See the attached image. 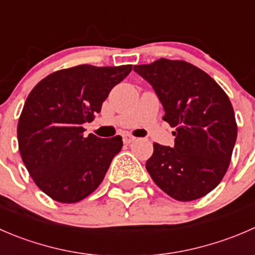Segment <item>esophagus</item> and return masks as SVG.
Here are the masks:
<instances>
[{
  "mask_svg": "<svg viewBox=\"0 0 255 255\" xmlns=\"http://www.w3.org/2000/svg\"><path fill=\"white\" fill-rule=\"evenodd\" d=\"M135 140V137H133V135L130 134H125L123 135V143L125 144H130L133 143Z\"/></svg>",
  "mask_w": 255,
  "mask_h": 255,
  "instance_id": "esophagus-1",
  "label": "esophagus"
}]
</instances>
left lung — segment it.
Here are the masks:
<instances>
[{
  "label": "left lung",
  "mask_w": 255,
  "mask_h": 255,
  "mask_svg": "<svg viewBox=\"0 0 255 255\" xmlns=\"http://www.w3.org/2000/svg\"><path fill=\"white\" fill-rule=\"evenodd\" d=\"M133 70L151 85L163 120L175 128L173 148L154 143L146 170L173 199L205 196L225 176L237 139L230 99L208 74L186 61L163 58Z\"/></svg>",
  "instance_id": "1"
}]
</instances>
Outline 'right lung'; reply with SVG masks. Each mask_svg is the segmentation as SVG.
<instances>
[{"mask_svg":"<svg viewBox=\"0 0 255 255\" xmlns=\"http://www.w3.org/2000/svg\"><path fill=\"white\" fill-rule=\"evenodd\" d=\"M130 71L132 65H79L50 74L28 95L17 127L20 156L37 186L55 201L89 196L122 149V137H84L82 125L101 112Z\"/></svg>","mask_w":255,"mask_h":255,"instance_id":"obj_1","label":"right lung"}]
</instances>
